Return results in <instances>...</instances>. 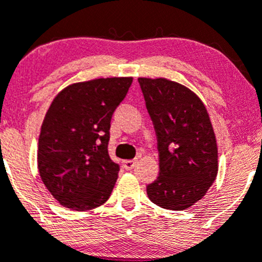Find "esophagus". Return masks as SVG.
<instances>
[{
    "instance_id": "obj_1",
    "label": "esophagus",
    "mask_w": 262,
    "mask_h": 262,
    "mask_svg": "<svg viewBox=\"0 0 262 262\" xmlns=\"http://www.w3.org/2000/svg\"><path fill=\"white\" fill-rule=\"evenodd\" d=\"M136 164H137L136 160H125V161H124V169L132 170L134 166H136Z\"/></svg>"
}]
</instances>
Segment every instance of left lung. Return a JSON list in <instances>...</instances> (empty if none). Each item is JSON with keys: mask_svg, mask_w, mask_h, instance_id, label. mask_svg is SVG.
I'll list each match as a JSON object with an SVG mask.
<instances>
[{"mask_svg": "<svg viewBox=\"0 0 262 262\" xmlns=\"http://www.w3.org/2000/svg\"><path fill=\"white\" fill-rule=\"evenodd\" d=\"M157 137L160 172L147 185L157 206L185 210L206 194L217 175V146L204 102L165 78H138Z\"/></svg>", "mask_w": 262, "mask_h": 262, "instance_id": "8db88e82", "label": "left lung"}]
</instances>
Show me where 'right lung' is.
<instances>
[{"label":"right lung","instance_id":"add662e5","mask_svg":"<svg viewBox=\"0 0 262 262\" xmlns=\"http://www.w3.org/2000/svg\"><path fill=\"white\" fill-rule=\"evenodd\" d=\"M133 78H100L63 88L51 103L38 139V170L51 194L68 209L105 204L118 179L108 156L110 123Z\"/></svg>","mask_w":262,"mask_h":262}]
</instances>
